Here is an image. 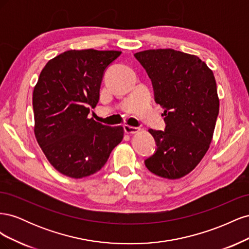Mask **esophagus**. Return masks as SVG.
<instances>
[{
	"label": "esophagus",
	"mask_w": 249,
	"mask_h": 249,
	"mask_svg": "<svg viewBox=\"0 0 249 249\" xmlns=\"http://www.w3.org/2000/svg\"><path fill=\"white\" fill-rule=\"evenodd\" d=\"M124 132H125L126 134H134V133H137V132L139 131V127L124 124Z\"/></svg>",
	"instance_id": "1"
}]
</instances>
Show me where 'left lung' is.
<instances>
[{
    "mask_svg": "<svg viewBox=\"0 0 249 249\" xmlns=\"http://www.w3.org/2000/svg\"><path fill=\"white\" fill-rule=\"evenodd\" d=\"M134 56L152 81L166 124L164 131L148 130L157 148L145 166L161 178H179L195 168L212 141L219 113L213 71L197 56L172 49Z\"/></svg>",
    "mask_w": 249,
    "mask_h": 249,
    "instance_id": "obj_1",
    "label": "left lung"
}]
</instances>
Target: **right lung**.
Instances as JSON below:
<instances>
[{
	"label": "right lung",
	"mask_w": 249,
	"mask_h": 249,
	"mask_svg": "<svg viewBox=\"0 0 249 249\" xmlns=\"http://www.w3.org/2000/svg\"><path fill=\"white\" fill-rule=\"evenodd\" d=\"M122 52L71 50L53 58L33 91L35 136L59 172L81 178L99 171L124 138V127L88 118L105 71Z\"/></svg>",
	"instance_id": "1"
}]
</instances>
